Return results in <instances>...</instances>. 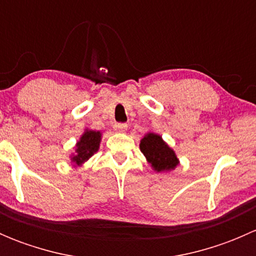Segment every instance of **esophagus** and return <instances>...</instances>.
Segmentation results:
<instances>
[{
    "mask_svg": "<svg viewBox=\"0 0 256 256\" xmlns=\"http://www.w3.org/2000/svg\"><path fill=\"white\" fill-rule=\"evenodd\" d=\"M114 130L118 131V132H125V131L128 130V125H126V124L118 122L114 125Z\"/></svg>",
    "mask_w": 256,
    "mask_h": 256,
    "instance_id": "obj_1",
    "label": "esophagus"
}]
</instances>
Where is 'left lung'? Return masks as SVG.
<instances>
[{
	"mask_svg": "<svg viewBox=\"0 0 256 256\" xmlns=\"http://www.w3.org/2000/svg\"><path fill=\"white\" fill-rule=\"evenodd\" d=\"M140 150L151 164L152 168L157 172L171 171L178 164V158L174 150L157 134L148 132L144 135L141 140Z\"/></svg>",
	"mask_w": 256,
	"mask_h": 256,
	"instance_id": "obj_1",
	"label": "left lung"
}]
</instances>
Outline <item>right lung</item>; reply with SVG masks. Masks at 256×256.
I'll return each instance as SVG.
<instances>
[{
	"mask_svg": "<svg viewBox=\"0 0 256 256\" xmlns=\"http://www.w3.org/2000/svg\"><path fill=\"white\" fill-rule=\"evenodd\" d=\"M100 140H102L100 131H85L82 138H80V141L76 144V154L72 156V161L78 164V166L84 164L86 160H89L99 150Z\"/></svg>",
	"mask_w": 256,
	"mask_h": 256,
	"instance_id": "right-lung-1",
	"label": "right lung"
}]
</instances>
